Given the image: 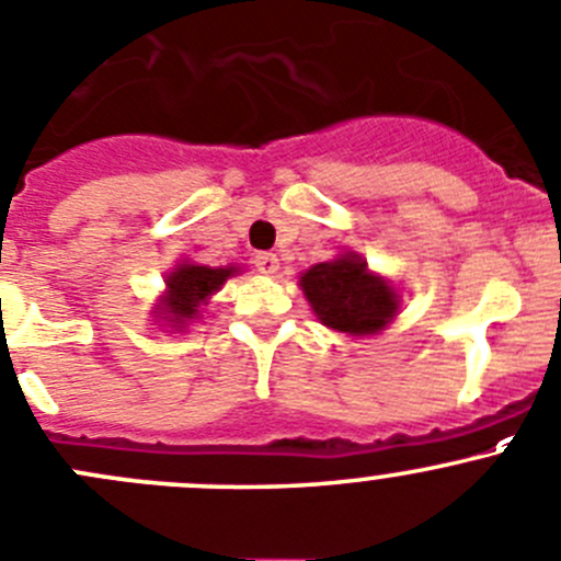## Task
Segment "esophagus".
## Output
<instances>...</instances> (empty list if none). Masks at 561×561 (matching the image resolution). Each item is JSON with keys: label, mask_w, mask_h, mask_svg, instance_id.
<instances>
[{"label": "esophagus", "mask_w": 561, "mask_h": 561, "mask_svg": "<svg viewBox=\"0 0 561 561\" xmlns=\"http://www.w3.org/2000/svg\"><path fill=\"white\" fill-rule=\"evenodd\" d=\"M254 268H257L260 274H265V276L276 274V271H279V257H276V254H271V252H260L257 257H254Z\"/></svg>", "instance_id": "obj_1"}]
</instances>
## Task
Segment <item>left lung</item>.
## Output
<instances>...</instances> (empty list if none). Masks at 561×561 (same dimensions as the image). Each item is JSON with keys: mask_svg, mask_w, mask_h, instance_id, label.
<instances>
[{"mask_svg": "<svg viewBox=\"0 0 561 561\" xmlns=\"http://www.w3.org/2000/svg\"><path fill=\"white\" fill-rule=\"evenodd\" d=\"M301 290L320 323L353 336L375 334L397 312L389 282L369 274L367 263L356 257L314 265L301 276Z\"/></svg>", "mask_w": 561, "mask_h": 561, "instance_id": "1", "label": "left lung"}]
</instances>
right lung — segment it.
Masks as SVG:
<instances>
[{
	"label": "right lung",
	"instance_id": "1",
	"mask_svg": "<svg viewBox=\"0 0 561 561\" xmlns=\"http://www.w3.org/2000/svg\"><path fill=\"white\" fill-rule=\"evenodd\" d=\"M232 274H236V268H208V265L192 263L178 265L167 276V287L170 290L164 296V309L170 312V318L175 323L194 318L199 312V304L208 301V296H214Z\"/></svg>",
	"mask_w": 561,
	"mask_h": 561
}]
</instances>
